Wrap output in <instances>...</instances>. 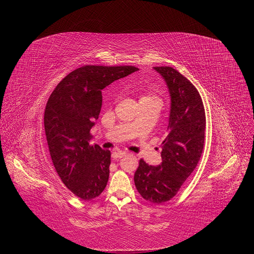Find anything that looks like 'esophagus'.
Instances as JSON below:
<instances>
[{
    "label": "esophagus",
    "mask_w": 254,
    "mask_h": 254,
    "mask_svg": "<svg viewBox=\"0 0 254 254\" xmlns=\"http://www.w3.org/2000/svg\"><path fill=\"white\" fill-rule=\"evenodd\" d=\"M124 156H125V152L119 151V150H115V151H113V152H112V155H111V157H112L114 160L121 159V158H123Z\"/></svg>",
    "instance_id": "esophagus-1"
}]
</instances>
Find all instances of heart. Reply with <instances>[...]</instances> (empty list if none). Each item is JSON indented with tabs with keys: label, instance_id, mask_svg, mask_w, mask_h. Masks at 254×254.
Wrapping results in <instances>:
<instances>
[{
	"label": "heart",
	"instance_id": "b5f03b06",
	"mask_svg": "<svg viewBox=\"0 0 254 254\" xmlns=\"http://www.w3.org/2000/svg\"><path fill=\"white\" fill-rule=\"evenodd\" d=\"M142 98H156V97H153V96H144Z\"/></svg>",
	"mask_w": 254,
	"mask_h": 254
}]
</instances>
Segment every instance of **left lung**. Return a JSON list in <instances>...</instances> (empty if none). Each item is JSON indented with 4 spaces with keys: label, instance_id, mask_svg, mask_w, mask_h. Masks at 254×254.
Listing matches in <instances>:
<instances>
[{
    "label": "left lung",
    "instance_id": "left-lung-1",
    "mask_svg": "<svg viewBox=\"0 0 254 254\" xmlns=\"http://www.w3.org/2000/svg\"><path fill=\"white\" fill-rule=\"evenodd\" d=\"M153 68L170 92V119L161 144L162 163L152 166L141 159L134 184L145 200L159 204L171 200L196 168L203 149L206 123L202 99L194 84L172 66Z\"/></svg>",
    "mask_w": 254,
    "mask_h": 254
}]
</instances>
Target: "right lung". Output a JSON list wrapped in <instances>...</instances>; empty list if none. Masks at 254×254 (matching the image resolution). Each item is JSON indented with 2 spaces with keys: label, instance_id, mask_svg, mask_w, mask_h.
<instances>
[{
  "label": "right lung",
  "instance_id": "1",
  "mask_svg": "<svg viewBox=\"0 0 254 254\" xmlns=\"http://www.w3.org/2000/svg\"><path fill=\"white\" fill-rule=\"evenodd\" d=\"M137 70L132 65L78 67L57 84L47 103L44 129L53 164L64 186L82 200L101 195L109 179L110 150L90 145L102 90Z\"/></svg>",
  "mask_w": 254,
  "mask_h": 254
}]
</instances>
